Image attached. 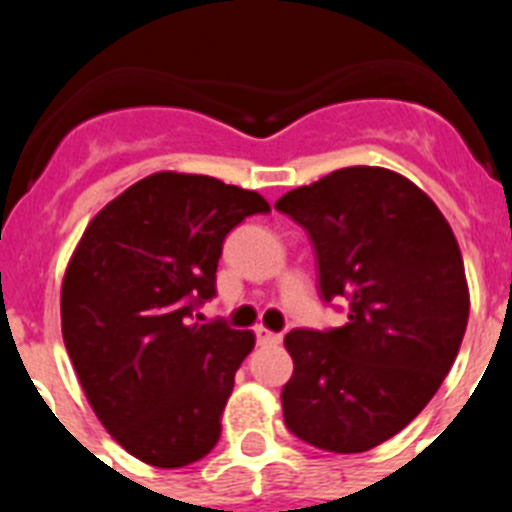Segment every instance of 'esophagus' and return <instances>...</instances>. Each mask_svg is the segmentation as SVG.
<instances>
[{"label": "esophagus", "instance_id": "obj_1", "mask_svg": "<svg viewBox=\"0 0 512 512\" xmlns=\"http://www.w3.org/2000/svg\"><path fill=\"white\" fill-rule=\"evenodd\" d=\"M256 341H259L261 346H277V343L282 341V336L274 333V330H266L264 325H259V328H256Z\"/></svg>", "mask_w": 512, "mask_h": 512}]
</instances>
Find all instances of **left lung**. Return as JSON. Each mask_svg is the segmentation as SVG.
Returning a JSON list of instances; mask_svg holds the SVG:
<instances>
[{
  "label": "left lung",
  "mask_w": 512,
  "mask_h": 512,
  "mask_svg": "<svg viewBox=\"0 0 512 512\" xmlns=\"http://www.w3.org/2000/svg\"><path fill=\"white\" fill-rule=\"evenodd\" d=\"M310 235L323 300L346 297L333 330H289L284 423L333 454L400 433L449 374L469 318L459 243L433 200L379 166H348L277 200Z\"/></svg>",
  "instance_id": "8db88e82"
}]
</instances>
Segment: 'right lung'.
Instances as JSON below:
<instances>
[{"label":"right lung","instance_id":"add662e5","mask_svg":"<svg viewBox=\"0 0 512 512\" xmlns=\"http://www.w3.org/2000/svg\"><path fill=\"white\" fill-rule=\"evenodd\" d=\"M259 192L158 171L104 205L61 284L63 343L99 423L151 467L179 469L220 438L251 330L192 323L215 297L225 235L269 212Z\"/></svg>","mask_w":512,"mask_h":512}]
</instances>
